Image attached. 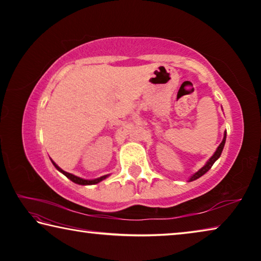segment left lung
<instances>
[{"label": "left lung", "instance_id": "1", "mask_svg": "<svg viewBox=\"0 0 261 261\" xmlns=\"http://www.w3.org/2000/svg\"><path fill=\"white\" fill-rule=\"evenodd\" d=\"M224 143H226V134H224V137H223L222 143H221V144L219 145V147H218V149H216V152L214 153V155L210 159L208 162H207L206 165H205L204 167H202L199 171H197V173L194 174L191 178H190V182H191V180H194V179L199 178L200 176H202L204 174H206L207 171H208V170L211 169L212 166H213V163H214L216 160H218V159H219V158H220V155H221V153H222V149H223V146H224Z\"/></svg>", "mask_w": 261, "mask_h": 261}]
</instances>
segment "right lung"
<instances>
[{"label":"right lung","mask_w":261,"mask_h":261,"mask_svg":"<svg viewBox=\"0 0 261 261\" xmlns=\"http://www.w3.org/2000/svg\"><path fill=\"white\" fill-rule=\"evenodd\" d=\"M51 162H53V161H51ZM53 165H54V166L56 167V169H57V170H60L61 173L63 174V175L67 176V177H68L69 179H71L73 183H77V184H81V185H91V184H96V183L101 182V180H102V179H105L106 177H107V175H106V176H102V177L96 178V179H91V180H88V179H83V178H81V177H77V176H74V175H72V174H69V173H67V171L62 170L59 166H56V163H55V162H53Z\"/></svg>","instance_id":"right-lung-1"}]
</instances>
